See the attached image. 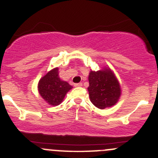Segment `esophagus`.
<instances>
[{"instance_id":"obj_1","label":"esophagus","mask_w":158,"mask_h":158,"mask_svg":"<svg viewBox=\"0 0 158 158\" xmlns=\"http://www.w3.org/2000/svg\"><path fill=\"white\" fill-rule=\"evenodd\" d=\"M82 85V82H79V83H75L74 86L75 87H81Z\"/></svg>"}]
</instances>
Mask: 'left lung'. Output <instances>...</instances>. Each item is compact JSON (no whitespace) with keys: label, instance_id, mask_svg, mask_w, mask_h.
Returning <instances> with one entry per match:
<instances>
[{"label":"left lung","instance_id":"left-lung-1","mask_svg":"<svg viewBox=\"0 0 158 158\" xmlns=\"http://www.w3.org/2000/svg\"><path fill=\"white\" fill-rule=\"evenodd\" d=\"M89 95L92 103L103 110L114 106L121 94L120 85L110 68L90 71L89 75Z\"/></svg>","mask_w":158,"mask_h":158}]
</instances>
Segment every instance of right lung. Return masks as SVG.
<instances>
[{
	"instance_id": "right-lung-1",
	"label": "right lung",
	"mask_w": 158,
	"mask_h": 158,
	"mask_svg": "<svg viewBox=\"0 0 158 158\" xmlns=\"http://www.w3.org/2000/svg\"><path fill=\"white\" fill-rule=\"evenodd\" d=\"M73 88L65 81L61 80L59 76V68L48 72L39 80L38 85L40 96L49 105H59L66 93Z\"/></svg>"
}]
</instances>
